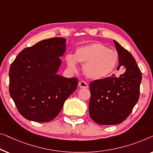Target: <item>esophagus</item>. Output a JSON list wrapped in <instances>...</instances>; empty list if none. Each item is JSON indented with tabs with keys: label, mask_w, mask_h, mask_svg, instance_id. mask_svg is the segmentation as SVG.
Here are the masks:
<instances>
[{
	"label": "esophagus",
	"mask_w": 153,
	"mask_h": 153,
	"mask_svg": "<svg viewBox=\"0 0 153 153\" xmlns=\"http://www.w3.org/2000/svg\"><path fill=\"white\" fill-rule=\"evenodd\" d=\"M78 85H79V87H80V88H88L87 83L86 82L83 81V80H82V81L79 82V84H78Z\"/></svg>",
	"instance_id": "esophagus-1"
}]
</instances>
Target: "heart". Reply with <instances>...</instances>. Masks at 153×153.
Listing matches in <instances>:
<instances>
[{
    "mask_svg": "<svg viewBox=\"0 0 153 153\" xmlns=\"http://www.w3.org/2000/svg\"><path fill=\"white\" fill-rule=\"evenodd\" d=\"M68 67L77 68V62L84 64L82 71L86 76L92 79L105 78L112 74L117 67L119 56L117 52L107 48L100 43H93L77 48L74 55L66 56Z\"/></svg>",
    "mask_w": 153,
    "mask_h": 153,
    "instance_id": "obj_1",
    "label": "heart"
}]
</instances>
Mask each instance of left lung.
Masks as SVG:
<instances>
[{
  "label": "left lung",
  "instance_id": "obj_1",
  "mask_svg": "<svg viewBox=\"0 0 153 153\" xmlns=\"http://www.w3.org/2000/svg\"><path fill=\"white\" fill-rule=\"evenodd\" d=\"M114 43L119 58L117 70L123 66L126 72L89 84V116L96 123L105 126L120 123L129 117L139 100L142 78L134 57L117 42Z\"/></svg>",
  "mask_w": 153,
  "mask_h": 153
}]
</instances>
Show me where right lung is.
<instances>
[{
  "label": "right lung",
  "mask_w": 153,
  "mask_h": 153,
  "mask_svg": "<svg viewBox=\"0 0 153 153\" xmlns=\"http://www.w3.org/2000/svg\"><path fill=\"white\" fill-rule=\"evenodd\" d=\"M66 39L53 37L23 49L10 68L9 91L19 112L35 122L52 120L77 89L76 77L57 75Z\"/></svg>",
  "instance_id": "add662e5"
}]
</instances>
